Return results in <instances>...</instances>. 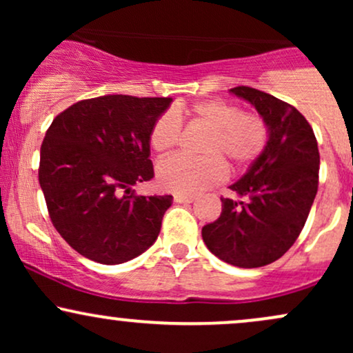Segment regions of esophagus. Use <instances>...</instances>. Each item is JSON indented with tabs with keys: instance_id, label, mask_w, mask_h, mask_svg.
Returning <instances> with one entry per match:
<instances>
[{
	"instance_id": "1",
	"label": "esophagus",
	"mask_w": 353,
	"mask_h": 353,
	"mask_svg": "<svg viewBox=\"0 0 353 353\" xmlns=\"http://www.w3.org/2000/svg\"><path fill=\"white\" fill-rule=\"evenodd\" d=\"M194 201V196H189V194H176L174 196V202L177 204H190Z\"/></svg>"
}]
</instances>
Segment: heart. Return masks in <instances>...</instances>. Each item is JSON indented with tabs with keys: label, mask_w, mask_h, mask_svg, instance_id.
<instances>
[{
	"label": "heart",
	"mask_w": 353,
	"mask_h": 353,
	"mask_svg": "<svg viewBox=\"0 0 353 353\" xmlns=\"http://www.w3.org/2000/svg\"><path fill=\"white\" fill-rule=\"evenodd\" d=\"M188 112L210 129L201 145L204 156L177 154L164 159L156 169V182L161 189L176 194L201 192L224 179V162L234 171H241L264 152L269 131L259 116L242 112L241 108L224 99L199 101ZM179 136V117L165 111L152 123L149 143L157 154H165L177 144Z\"/></svg>",
	"instance_id": "1"
}]
</instances>
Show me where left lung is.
<instances>
[{"label": "left lung", "instance_id": "obj_1", "mask_svg": "<svg viewBox=\"0 0 353 353\" xmlns=\"http://www.w3.org/2000/svg\"><path fill=\"white\" fill-rule=\"evenodd\" d=\"M230 94L252 104L269 131L267 145L230 185L217 221L202 228L221 261L255 269L281 259L305 225L319 188V148L310 124L290 104L264 91L237 86Z\"/></svg>", "mask_w": 353, "mask_h": 353}]
</instances>
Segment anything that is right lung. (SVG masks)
I'll return each mask as SVG.
<instances>
[{"instance_id":"obj_1","label":"right lung","mask_w":353,"mask_h":353,"mask_svg":"<svg viewBox=\"0 0 353 353\" xmlns=\"http://www.w3.org/2000/svg\"><path fill=\"white\" fill-rule=\"evenodd\" d=\"M172 98L108 94L54 117L41 144L39 185L52 225L89 261L114 265L148 250L172 196H136L154 177L149 131Z\"/></svg>"}]
</instances>
